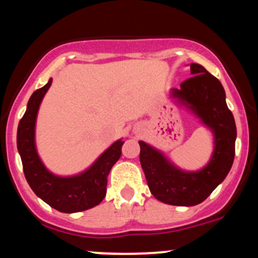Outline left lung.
Instances as JSON below:
<instances>
[{
    "instance_id": "obj_1",
    "label": "left lung",
    "mask_w": 258,
    "mask_h": 258,
    "mask_svg": "<svg viewBox=\"0 0 258 258\" xmlns=\"http://www.w3.org/2000/svg\"><path fill=\"white\" fill-rule=\"evenodd\" d=\"M190 74L171 97L186 106L214 133V153L205 167L183 171L160 150L139 141L142 168L148 186L156 199L168 205L194 206L203 203L224 180L235 155L236 126L226 103L223 86L203 65L190 64Z\"/></svg>"
}]
</instances>
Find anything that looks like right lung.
<instances>
[{
  "label": "right lung",
  "mask_w": 258,
  "mask_h": 258,
  "mask_svg": "<svg viewBox=\"0 0 258 258\" xmlns=\"http://www.w3.org/2000/svg\"><path fill=\"white\" fill-rule=\"evenodd\" d=\"M52 85V79L31 94L26 111L19 121L17 147L25 178L34 193L53 209L64 214L85 211L97 206L106 194L108 174L121 156L123 142L112 143L84 172L61 177L48 171L41 161L35 144V126L38 108Z\"/></svg>",
  "instance_id": "obj_1"
}]
</instances>
